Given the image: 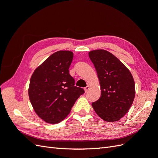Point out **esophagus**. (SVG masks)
Listing matches in <instances>:
<instances>
[{"mask_svg": "<svg viewBox=\"0 0 158 158\" xmlns=\"http://www.w3.org/2000/svg\"><path fill=\"white\" fill-rule=\"evenodd\" d=\"M84 89V90H85V92H88V90H89V85H87V86L85 87Z\"/></svg>", "mask_w": 158, "mask_h": 158, "instance_id": "34e87169", "label": "esophagus"}]
</instances>
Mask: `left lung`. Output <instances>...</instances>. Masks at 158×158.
I'll return each mask as SVG.
<instances>
[{
	"instance_id": "1",
	"label": "left lung",
	"mask_w": 158,
	"mask_h": 158,
	"mask_svg": "<svg viewBox=\"0 0 158 158\" xmlns=\"http://www.w3.org/2000/svg\"><path fill=\"white\" fill-rule=\"evenodd\" d=\"M96 70L101 96L92 106L98 115L107 122H114L125 115L135 96L132 75L120 60L103 49L89 52Z\"/></svg>"
}]
</instances>
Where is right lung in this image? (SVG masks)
<instances>
[{
	"label": "right lung",
	"mask_w": 158,
	"mask_h": 158,
	"mask_svg": "<svg viewBox=\"0 0 158 158\" xmlns=\"http://www.w3.org/2000/svg\"><path fill=\"white\" fill-rule=\"evenodd\" d=\"M73 52L59 51L33 72L28 94L36 114L47 123L56 124L66 118L84 90L74 86L69 74Z\"/></svg>",
	"instance_id": "obj_1"
}]
</instances>
